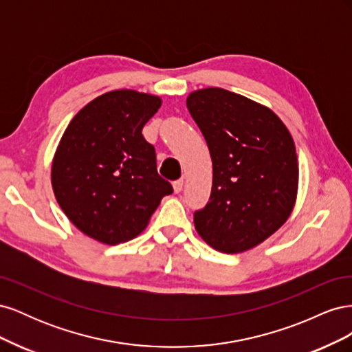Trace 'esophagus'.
Instances as JSON below:
<instances>
[{
	"instance_id": "obj_1",
	"label": "esophagus",
	"mask_w": 352,
	"mask_h": 352,
	"mask_svg": "<svg viewBox=\"0 0 352 352\" xmlns=\"http://www.w3.org/2000/svg\"><path fill=\"white\" fill-rule=\"evenodd\" d=\"M182 188H184V180H182V179L175 180V182H173V189H175V192H176V194H179L180 190H182Z\"/></svg>"
}]
</instances>
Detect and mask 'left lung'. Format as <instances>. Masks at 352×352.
<instances>
[{"label": "left lung", "instance_id": "obj_1", "mask_svg": "<svg viewBox=\"0 0 352 352\" xmlns=\"http://www.w3.org/2000/svg\"><path fill=\"white\" fill-rule=\"evenodd\" d=\"M188 110L208 145L212 186L195 229L226 254L254 248L289 217L298 189L294 140L272 110L221 88L192 92Z\"/></svg>", "mask_w": 352, "mask_h": 352}]
</instances>
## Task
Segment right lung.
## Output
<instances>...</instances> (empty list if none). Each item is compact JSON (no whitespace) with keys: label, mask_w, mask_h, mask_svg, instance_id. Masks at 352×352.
Segmentation results:
<instances>
[{"label":"right lung","mask_w":352,"mask_h":352,"mask_svg":"<svg viewBox=\"0 0 352 352\" xmlns=\"http://www.w3.org/2000/svg\"><path fill=\"white\" fill-rule=\"evenodd\" d=\"M160 105L154 95L111 91L85 105L63 135L52 189L70 221L92 239L109 245L132 239L173 192L142 135Z\"/></svg>","instance_id":"add662e5"}]
</instances>
